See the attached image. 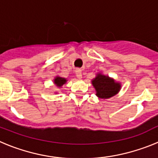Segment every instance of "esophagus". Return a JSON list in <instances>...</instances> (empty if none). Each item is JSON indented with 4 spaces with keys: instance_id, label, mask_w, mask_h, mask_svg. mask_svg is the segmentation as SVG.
<instances>
[{
    "instance_id": "34e87169",
    "label": "esophagus",
    "mask_w": 158,
    "mask_h": 158,
    "mask_svg": "<svg viewBox=\"0 0 158 158\" xmlns=\"http://www.w3.org/2000/svg\"><path fill=\"white\" fill-rule=\"evenodd\" d=\"M76 76L78 79H81L82 78V73L80 70H77L76 71Z\"/></svg>"
}]
</instances>
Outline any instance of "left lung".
I'll list each match as a JSON object with an SVG mask.
<instances>
[{
    "instance_id": "8db88e82",
    "label": "left lung",
    "mask_w": 158,
    "mask_h": 158,
    "mask_svg": "<svg viewBox=\"0 0 158 158\" xmlns=\"http://www.w3.org/2000/svg\"><path fill=\"white\" fill-rule=\"evenodd\" d=\"M96 89V95L100 99H108L116 95L121 89L120 83L115 82L114 79L101 73H98L92 81Z\"/></svg>"
}]
</instances>
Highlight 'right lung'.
Here are the masks:
<instances>
[{
  "mask_svg": "<svg viewBox=\"0 0 158 158\" xmlns=\"http://www.w3.org/2000/svg\"><path fill=\"white\" fill-rule=\"evenodd\" d=\"M67 80L65 78L61 77H56L54 78V84L56 85V86H58V88H61L62 85H63L64 84L66 83Z\"/></svg>",
  "mask_w": 158,
  "mask_h": 158,
  "instance_id": "obj_1",
  "label": "right lung"
}]
</instances>
